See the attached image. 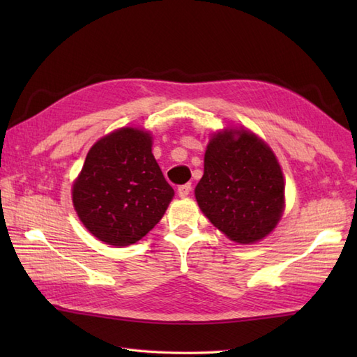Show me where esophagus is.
Masks as SVG:
<instances>
[{
    "label": "esophagus",
    "mask_w": 357,
    "mask_h": 357,
    "mask_svg": "<svg viewBox=\"0 0 357 357\" xmlns=\"http://www.w3.org/2000/svg\"><path fill=\"white\" fill-rule=\"evenodd\" d=\"M190 192H192V184H183L178 187V195L181 198H185V196L190 195Z\"/></svg>",
    "instance_id": "34e87169"
}]
</instances>
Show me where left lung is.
Here are the masks:
<instances>
[{"instance_id": "1", "label": "left lung", "mask_w": 357, "mask_h": 357, "mask_svg": "<svg viewBox=\"0 0 357 357\" xmlns=\"http://www.w3.org/2000/svg\"><path fill=\"white\" fill-rule=\"evenodd\" d=\"M195 196L216 229L239 244H253L282 215L284 176L276 156L256 135L222 132L207 146Z\"/></svg>"}]
</instances>
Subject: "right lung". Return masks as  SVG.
Instances as JSON below:
<instances>
[{
	"label": "right lung",
	"instance_id": "1",
	"mask_svg": "<svg viewBox=\"0 0 357 357\" xmlns=\"http://www.w3.org/2000/svg\"><path fill=\"white\" fill-rule=\"evenodd\" d=\"M72 195L81 222L93 236L126 247L161 221L174 192L151 153L150 135L127 127L90 149Z\"/></svg>",
	"mask_w": 357,
	"mask_h": 357
}]
</instances>
